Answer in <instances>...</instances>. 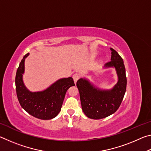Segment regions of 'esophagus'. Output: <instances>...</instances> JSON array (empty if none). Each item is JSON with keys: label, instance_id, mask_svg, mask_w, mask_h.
<instances>
[{"label": "esophagus", "instance_id": "34e87169", "mask_svg": "<svg viewBox=\"0 0 151 151\" xmlns=\"http://www.w3.org/2000/svg\"><path fill=\"white\" fill-rule=\"evenodd\" d=\"M73 80H74V81H75V83H76V81H77L78 80V79H79V78H80V75H79L78 74L76 73V74H75V75H73Z\"/></svg>", "mask_w": 151, "mask_h": 151}]
</instances>
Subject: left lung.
I'll return each instance as SVG.
<instances>
[{
  "label": "left lung",
  "instance_id": "8db88e82",
  "mask_svg": "<svg viewBox=\"0 0 151 151\" xmlns=\"http://www.w3.org/2000/svg\"><path fill=\"white\" fill-rule=\"evenodd\" d=\"M111 58L104 67H114L118 82L110 90H102L89 81L80 78L76 86L80 94L82 109L86 116L93 119H101L111 115L119 108L126 92L127 77L124 62L121 56L111 48Z\"/></svg>",
  "mask_w": 151,
  "mask_h": 151
}]
</instances>
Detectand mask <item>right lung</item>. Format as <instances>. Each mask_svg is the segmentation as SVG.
Instances as JSON below:
<instances>
[{
  "mask_svg": "<svg viewBox=\"0 0 151 151\" xmlns=\"http://www.w3.org/2000/svg\"><path fill=\"white\" fill-rule=\"evenodd\" d=\"M29 55L27 53L24 55L17 71L15 85L18 100L22 108L30 115L42 120L52 119L60 111L66 91L70 86L75 85L73 78H60L44 91L30 92L22 80L24 60Z\"/></svg>",
  "mask_w": 151,
  "mask_h": 151,
  "instance_id": "obj_1",
  "label": "right lung"
}]
</instances>
